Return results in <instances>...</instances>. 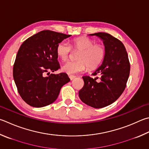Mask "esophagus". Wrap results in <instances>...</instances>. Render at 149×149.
I'll list each match as a JSON object with an SVG mask.
<instances>
[{
    "label": "esophagus",
    "instance_id": "esophagus-1",
    "mask_svg": "<svg viewBox=\"0 0 149 149\" xmlns=\"http://www.w3.org/2000/svg\"><path fill=\"white\" fill-rule=\"evenodd\" d=\"M69 77H70V80H73V79H74L75 78V75H70L69 76Z\"/></svg>",
    "mask_w": 149,
    "mask_h": 149
}]
</instances>
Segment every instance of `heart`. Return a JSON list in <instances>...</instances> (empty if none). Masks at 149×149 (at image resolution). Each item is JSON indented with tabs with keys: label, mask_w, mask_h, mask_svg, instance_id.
<instances>
[{
	"label": "heart",
	"mask_w": 149,
	"mask_h": 149,
	"mask_svg": "<svg viewBox=\"0 0 149 149\" xmlns=\"http://www.w3.org/2000/svg\"><path fill=\"white\" fill-rule=\"evenodd\" d=\"M71 49L79 51L76 61H68L61 70L66 74L72 75L83 72L86 70L98 67L105 56V49L102 45L94 44L93 40L86 37L77 38L70 42V45L66 42H61L56 48V55L62 61L68 58Z\"/></svg>",
	"instance_id": "heart-1"
}]
</instances>
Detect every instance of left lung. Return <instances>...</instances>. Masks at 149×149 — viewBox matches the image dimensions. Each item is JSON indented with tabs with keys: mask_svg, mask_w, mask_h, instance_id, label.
<instances>
[{
	"mask_svg": "<svg viewBox=\"0 0 149 149\" xmlns=\"http://www.w3.org/2000/svg\"><path fill=\"white\" fill-rule=\"evenodd\" d=\"M101 39L105 47V56L101 66L93 75L98 77L83 76L84 86L79 96L85 104L94 108H102L113 104L119 98L126 87L130 70L128 54L119 40L105 32L89 34Z\"/></svg>",
	"mask_w": 149,
	"mask_h": 149,
	"instance_id": "8db88e82",
	"label": "left lung"
}]
</instances>
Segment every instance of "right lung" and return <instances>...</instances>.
<instances>
[{"label":"right lung","mask_w":149,"mask_h":149,"mask_svg":"<svg viewBox=\"0 0 149 149\" xmlns=\"http://www.w3.org/2000/svg\"><path fill=\"white\" fill-rule=\"evenodd\" d=\"M71 36L51 31H42L21 44L16 55L13 76L18 93L26 104L42 107L55 102L64 85L70 79L66 73L51 74L59 68L56 48Z\"/></svg>","instance_id":"add662e5"}]
</instances>
